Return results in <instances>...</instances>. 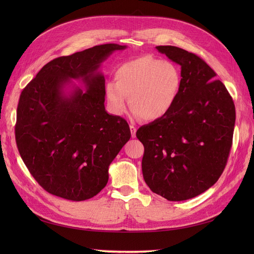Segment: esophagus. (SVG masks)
I'll use <instances>...</instances> for the list:
<instances>
[{"label":"esophagus","instance_id":"34e87169","mask_svg":"<svg viewBox=\"0 0 254 254\" xmlns=\"http://www.w3.org/2000/svg\"><path fill=\"white\" fill-rule=\"evenodd\" d=\"M130 131H131V136L135 137V133H136V127L133 125H130Z\"/></svg>","mask_w":254,"mask_h":254}]
</instances>
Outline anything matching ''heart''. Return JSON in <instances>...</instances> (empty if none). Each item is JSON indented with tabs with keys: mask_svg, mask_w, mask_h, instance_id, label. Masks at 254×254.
I'll list each match as a JSON object with an SVG mask.
<instances>
[{
	"mask_svg": "<svg viewBox=\"0 0 254 254\" xmlns=\"http://www.w3.org/2000/svg\"><path fill=\"white\" fill-rule=\"evenodd\" d=\"M182 87V74L170 60L141 56L121 64L114 82L105 86V98L115 115L125 112L128 104L135 118L158 121L174 108Z\"/></svg>",
	"mask_w": 254,
	"mask_h": 254,
	"instance_id": "b5f03b06",
	"label": "heart"
}]
</instances>
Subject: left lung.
Instances as JSON below:
<instances>
[{
	"label": "left lung",
	"instance_id": "left-lung-1",
	"mask_svg": "<svg viewBox=\"0 0 254 254\" xmlns=\"http://www.w3.org/2000/svg\"><path fill=\"white\" fill-rule=\"evenodd\" d=\"M156 49L181 66L182 87L164 118L137 129L149 189L170 201L200 195L217 182L232 146L235 106L204 60L186 50Z\"/></svg>",
	"mask_w": 254,
	"mask_h": 254
}]
</instances>
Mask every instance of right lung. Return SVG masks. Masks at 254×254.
<instances>
[{
  "label": "right lung",
  "instance_id": "add662e5",
  "mask_svg": "<svg viewBox=\"0 0 254 254\" xmlns=\"http://www.w3.org/2000/svg\"><path fill=\"white\" fill-rule=\"evenodd\" d=\"M126 45H96L53 59L23 89L14 127L16 142L29 173L50 194L73 201L97 195L108 168L131 136L128 123L105 110L104 60ZM80 79L70 95L63 89Z\"/></svg>",
  "mask_w": 254,
  "mask_h": 254
}]
</instances>
